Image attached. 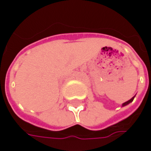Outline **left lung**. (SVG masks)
<instances>
[{
  "instance_id": "left-lung-1",
  "label": "left lung",
  "mask_w": 151,
  "mask_h": 151,
  "mask_svg": "<svg viewBox=\"0 0 151 151\" xmlns=\"http://www.w3.org/2000/svg\"><path fill=\"white\" fill-rule=\"evenodd\" d=\"M134 96H133V97L131 98L130 100H129V101H125L124 103H123V105H122V106H123V107H124V106H126V105H128V104H129L130 102H132V101H133V100H134Z\"/></svg>"
}]
</instances>
